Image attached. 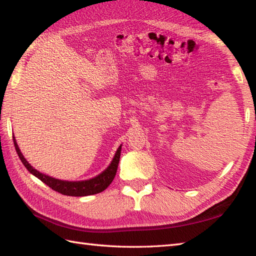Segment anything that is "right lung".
Segmentation results:
<instances>
[{
  "mask_svg": "<svg viewBox=\"0 0 256 256\" xmlns=\"http://www.w3.org/2000/svg\"><path fill=\"white\" fill-rule=\"evenodd\" d=\"M13 140H14L15 150L17 154H18V157L22 160L24 166L27 168V170L34 176H37L39 180L46 183L48 186H50L52 190H54L56 192H58L63 195H68V196H87V195L97 194L104 191V190L110 186L111 182L114 181L116 176L118 164V162H120L121 147H122L121 145L118 148L116 155L114 159H112L111 164H109V167L104 171L101 172V174H98L97 176L85 181H64V180L54 179V178L49 176H46L44 174H41V172L32 167L30 164H29L25 159V157L22 156L20 147L17 145L14 135H13Z\"/></svg>",
  "mask_w": 256,
  "mask_h": 256,
  "instance_id": "obj_1",
  "label": "right lung"
}]
</instances>
